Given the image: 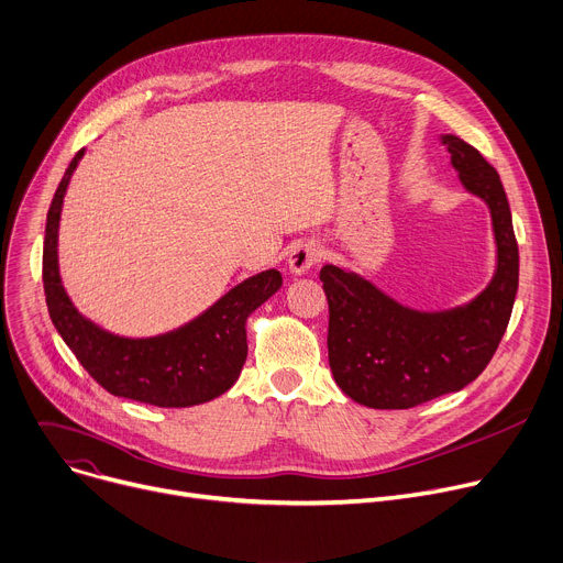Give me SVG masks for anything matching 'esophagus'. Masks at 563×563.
I'll use <instances>...</instances> for the list:
<instances>
[{
    "label": "esophagus",
    "instance_id": "esophagus-1",
    "mask_svg": "<svg viewBox=\"0 0 563 563\" xmlns=\"http://www.w3.org/2000/svg\"><path fill=\"white\" fill-rule=\"evenodd\" d=\"M319 260H321V249L314 242H303V244L294 246V251L289 253V269H291V274L301 276L310 267H314Z\"/></svg>",
    "mask_w": 563,
    "mask_h": 563
}]
</instances>
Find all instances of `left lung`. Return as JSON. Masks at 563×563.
<instances>
[{
	"instance_id": "obj_1",
	"label": "left lung",
	"mask_w": 563,
	"mask_h": 563,
	"mask_svg": "<svg viewBox=\"0 0 563 563\" xmlns=\"http://www.w3.org/2000/svg\"><path fill=\"white\" fill-rule=\"evenodd\" d=\"M468 192L492 210L498 269L473 303L451 312H415L364 278L325 265L328 362L334 383L373 409H409L460 391L492 362L507 330L518 289V244L498 172L475 146L443 135Z\"/></svg>"
}]
</instances>
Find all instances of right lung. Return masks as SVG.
Masks as SVG:
<instances>
[{"mask_svg": "<svg viewBox=\"0 0 563 563\" xmlns=\"http://www.w3.org/2000/svg\"><path fill=\"white\" fill-rule=\"evenodd\" d=\"M84 152L71 158L47 212L43 246V283L49 317L81 366L112 396L158 407H190L229 391L246 360V319L283 285L276 269L262 272L187 325L146 340H129L84 319L67 298L58 276V221L71 172Z\"/></svg>", "mask_w": 563, "mask_h": 563, "instance_id": "obj_1", "label": "right lung"}]
</instances>
